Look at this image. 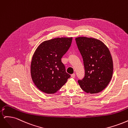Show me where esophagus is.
<instances>
[{
  "label": "esophagus",
  "instance_id": "obj_1",
  "mask_svg": "<svg viewBox=\"0 0 128 128\" xmlns=\"http://www.w3.org/2000/svg\"><path fill=\"white\" fill-rule=\"evenodd\" d=\"M71 77H72V78H74L75 77V74H72L71 75Z\"/></svg>",
  "mask_w": 128,
  "mask_h": 128
}]
</instances>
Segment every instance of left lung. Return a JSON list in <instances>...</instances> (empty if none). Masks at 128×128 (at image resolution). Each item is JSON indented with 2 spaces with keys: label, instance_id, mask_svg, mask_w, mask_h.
Returning a JSON list of instances; mask_svg holds the SVG:
<instances>
[{
  "label": "left lung",
  "instance_id": "left-lung-1",
  "mask_svg": "<svg viewBox=\"0 0 128 128\" xmlns=\"http://www.w3.org/2000/svg\"><path fill=\"white\" fill-rule=\"evenodd\" d=\"M75 40L85 69L84 77L78 83L86 93L97 94L107 87L113 75V62L110 50L102 42L94 38L79 37Z\"/></svg>",
  "mask_w": 128,
  "mask_h": 128
}]
</instances>
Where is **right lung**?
<instances>
[{
  "instance_id": "add662e5",
  "label": "right lung",
  "mask_w": 128,
  "mask_h": 128,
  "mask_svg": "<svg viewBox=\"0 0 128 128\" xmlns=\"http://www.w3.org/2000/svg\"><path fill=\"white\" fill-rule=\"evenodd\" d=\"M72 37L56 38L38 46L32 58L30 72L33 82L41 91L56 92L70 77L61 58L70 47Z\"/></svg>"
}]
</instances>
